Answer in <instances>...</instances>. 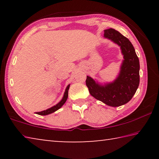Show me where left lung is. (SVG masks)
Returning <instances> with one entry per match:
<instances>
[{
	"mask_svg": "<svg viewBox=\"0 0 159 159\" xmlns=\"http://www.w3.org/2000/svg\"><path fill=\"white\" fill-rule=\"evenodd\" d=\"M104 36L119 45L123 55L120 71L114 81L102 85L87 76L85 83L90 95L111 107L123 105L130 100L139 84V61L133 44L114 29L104 30Z\"/></svg>",
	"mask_w": 159,
	"mask_h": 159,
	"instance_id": "1",
	"label": "left lung"
}]
</instances>
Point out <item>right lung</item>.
<instances>
[{
  "mask_svg": "<svg viewBox=\"0 0 159 159\" xmlns=\"http://www.w3.org/2000/svg\"><path fill=\"white\" fill-rule=\"evenodd\" d=\"M69 86H70V85H68V86L66 87V90H65V92H64V94L63 98L61 99V100L60 102H59L58 104H57L55 106L52 107L51 108H49V109H48L46 110H44V111H40V112H36V114H39V115H41V116H45V115L52 114V113L56 111L59 109H60L61 107L63 106V104L66 102L67 98H68V91H69Z\"/></svg>",
  "mask_w": 159,
  "mask_h": 159,
  "instance_id": "add662e5",
  "label": "right lung"
}]
</instances>
